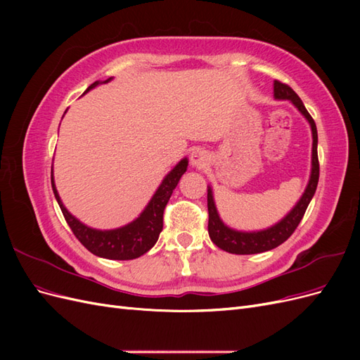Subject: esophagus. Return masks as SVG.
<instances>
[{"mask_svg":"<svg viewBox=\"0 0 360 360\" xmlns=\"http://www.w3.org/2000/svg\"><path fill=\"white\" fill-rule=\"evenodd\" d=\"M209 155H207V151L202 148H195L192 150L191 153V163L192 167H197V168H204L207 163H209Z\"/></svg>","mask_w":360,"mask_h":360,"instance_id":"obj_1","label":"esophagus"}]
</instances>
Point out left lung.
Listing matches in <instances>:
<instances>
[{"label":"left lung","mask_w":360,"mask_h":360,"mask_svg":"<svg viewBox=\"0 0 360 360\" xmlns=\"http://www.w3.org/2000/svg\"><path fill=\"white\" fill-rule=\"evenodd\" d=\"M274 96L276 101H290L294 106L297 108L300 114L308 120L312 132V160H311V176L308 186L304 189L303 195L297 204L292 207L290 213L281 219L274 226L267 228V230L261 231H237L233 228L226 226L217 213L216 204L213 200V192L209 186L207 189V209H209V236L212 242L221 248L222 250H226L230 254L237 255H250V254H259L266 252V250L275 249L281 243H284L287 238L294 233L297 225L300 224L302 217L307 212L308 205L314 197L315 189H317L319 177H320V165H319V155H317V144H319V135H317V126H315L314 118L309 115V112L304 108L300 97L292 91L291 86L287 84H282L279 81L274 82Z\"/></svg>","instance_id":"left-lung-1"}]
</instances>
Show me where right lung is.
<instances>
[{"label": "right lung", "instance_id": "add662e5", "mask_svg": "<svg viewBox=\"0 0 360 360\" xmlns=\"http://www.w3.org/2000/svg\"><path fill=\"white\" fill-rule=\"evenodd\" d=\"M112 78H108L106 81L101 82L96 81L93 82L89 89L85 90L90 91L94 86L99 84L110 82ZM84 93V94H85ZM188 169V159H181L176 167H174L165 179L162 180L160 186L155 192L153 198L150 200L146 209L143 210L135 221L130 224L115 228V230H94L84 225L81 221L76 219L73 214L68 212L66 207L61 202L60 195L57 192L56 183H53V176L51 171V183H52V191L56 195L57 202L63 212L64 219L69 224L70 230L76 236V238L90 250L91 254L108 258V259H134L141 255H144L147 250L153 248L158 242L159 234L163 228V210L171 198L172 191L176 189L179 184V180Z\"/></svg>", "mask_w": 360, "mask_h": 360}]
</instances>
